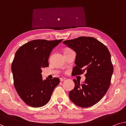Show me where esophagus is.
I'll return each instance as SVG.
<instances>
[{
	"label": "esophagus",
	"mask_w": 126,
	"mask_h": 126,
	"mask_svg": "<svg viewBox=\"0 0 126 126\" xmlns=\"http://www.w3.org/2000/svg\"><path fill=\"white\" fill-rule=\"evenodd\" d=\"M66 79L64 78H60V80H61V81H63L64 80H65Z\"/></svg>",
	"instance_id": "34e87169"
}]
</instances>
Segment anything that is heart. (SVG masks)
I'll list each match as a JSON object with an SVG mask.
<instances>
[{
    "label": "heart",
    "instance_id": "b5f03b06",
    "mask_svg": "<svg viewBox=\"0 0 126 126\" xmlns=\"http://www.w3.org/2000/svg\"><path fill=\"white\" fill-rule=\"evenodd\" d=\"M71 49H69V48H65V49L64 50V52H67V51H71Z\"/></svg>",
    "mask_w": 126,
    "mask_h": 126
}]
</instances>
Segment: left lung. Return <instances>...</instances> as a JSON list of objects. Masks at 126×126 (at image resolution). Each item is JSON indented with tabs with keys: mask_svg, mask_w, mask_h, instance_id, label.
Segmentation results:
<instances>
[{
	"mask_svg": "<svg viewBox=\"0 0 126 126\" xmlns=\"http://www.w3.org/2000/svg\"><path fill=\"white\" fill-rule=\"evenodd\" d=\"M63 44L76 52L73 76L85 73V80L80 84L74 79L75 88L69 92V98L81 108L96 104L104 96L111 84L113 65L108 47L91 37H79Z\"/></svg>",
	"mask_w": 126,
	"mask_h": 126,
	"instance_id": "left-lung-1",
	"label": "left lung"
}]
</instances>
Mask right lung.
Returning a JSON list of instances; mask_svg holds the SVG:
<instances>
[{
    "label": "right lung",
    "instance_id": "add662e5",
    "mask_svg": "<svg viewBox=\"0 0 126 126\" xmlns=\"http://www.w3.org/2000/svg\"><path fill=\"white\" fill-rule=\"evenodd\" d=\"M62 41L32 40L15 53L11 66L14 84L20 98L29 106L39 108L47 104L59 84L58 78L43 80L41 68L48 67L50 53Z\"/></svg>",
    "mask_w": 126,
    "mask_h": 126
}]
</instances>
